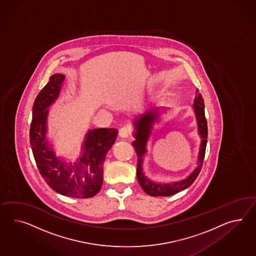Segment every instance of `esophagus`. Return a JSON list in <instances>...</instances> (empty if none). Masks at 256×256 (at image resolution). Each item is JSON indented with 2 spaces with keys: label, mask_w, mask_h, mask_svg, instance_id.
Listing matches in <instances>:
<instances>
[{
  "label": "esophagus",
  "mask_w": 256,
  "mask_h": 256,
  "mask_svg": "<svg viewBox=\"0 0 256 256\" xmlns=\"http://www.w3.org/2000/svg\"><path fill=\"white\" fill-rule=\"evenodd\" d=\"M130 130L128 126L121 128L119 130V136H120V137L126 138L130 137Z\"/></svg>",
  "instance_id": "obj_1"
}]
</instances>
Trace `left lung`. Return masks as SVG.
<instances>
[{"mask_svg":"<svg viewBox=\"0 0 256 256\" xmlns=\"http://www.w3.org/2000/svg\"><path fill=\"white\" fill-rule=\"evenodd\" d=\"M169 108L164 106H156L150 108V110L138 116L133 120V137L135 140L132 142L133 147L135 148L138 156L137 178L140 187L144 192L150 196H170L180 192L181 190L190 187L196 178L198 176L200 171L202 169L204 158L206 154V144H207V122L204 114V102L202 94H199L197 90V95L194 99L192 109H194L198 133L200 137L199 154L197 166L190 174L184 180L174 182H156L150 180L144 172V157L147 154V144L150 136L154 130V126L156 123L161 121V116L164 112H166Z\"/></svg>","mask_w":256,"mask_h":256,"instance_id":"left-lung-1","label":"left lung"}]
</instances>
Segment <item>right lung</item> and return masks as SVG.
Segmentation results:
<instances>
[{"instance_id": "obj_1", "label": "right lung", "mask_w": 256, "mask_h": 256, "mask_svg": "<svg viewBox=\"0 0 256 256\" xmlns=\"http://www.w3.org/2000/svg\"><path fill=\"white\" fill-rule=\"evenodd\" d=\"M62 74L50 76V80L38 94L33 108L30 130L32 152L44 180L54 190L73 198H90L102 185L104 162L114 144L116 128L88 130L82 146L80 156L75 162H66L56 156L47 138L50 106L60 96L64 82Z\"/></svg>"}]
</instances>
